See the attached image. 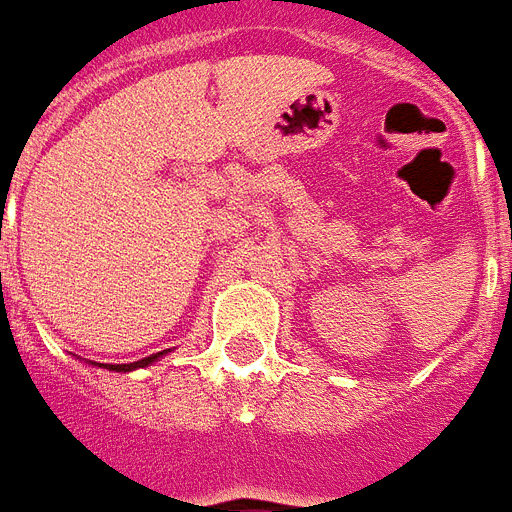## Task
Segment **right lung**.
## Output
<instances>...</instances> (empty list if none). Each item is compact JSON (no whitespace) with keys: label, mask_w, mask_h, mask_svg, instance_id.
<instances>
[{"label":"right lung","mask_w":512,"mask_h":512,"mask_svg":"<svg viewBox=\"0 0 512 512\" xmlns=\"http://www.w3.org/2000/svg\"><path fill=\"white\" fill-rule=\"evenodd\" d=\"M158 356H161V354H150V356H145V359H140V362H132V364H109V367H106V369H117V372H130V369H135V367H148L150 362H156Z\"/></svg>","instance_id":"obj_1"}]
</instances>
